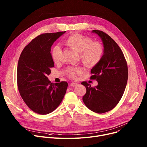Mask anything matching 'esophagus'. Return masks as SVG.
Instances as JSON below:
<instances>
[{
	"mask_svg": "<svg viewBox=\"0 0 147 147\" xmlns=\"http://www.w3.org/2000/svg\"><path fill=\"white\" fill-rule=\"evenodd\" d=\"M70 86H71V87H76L77 86H78V84H77V83H76V82H71V83Z\"/></svg>",
	"mask_w": 147,
	"mask_h": 147,
	"instance_id": "34e87169",
	"label": "esophagus"
}]
</instances>
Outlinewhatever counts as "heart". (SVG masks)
<instances>
[{"mask_svg": "<svg viewBox=\"0 0 147 147\" xmlns=\"http://www.w3.org/2000/svg\"><path fill=\"white\" fill-rule=\"evenodd\" d=\"M63 44L79 53L81 62L88 67L97 65L103 54V48L100 43L92 42L91 38L80 34L70 35L65 39ZM60 54V48L59 47H55L52 52V57L55 63L59 62ZM81 72L82 70L80 67H70L67 69V75L71 78H75Z\"/></svg>", "mask_w": 147, "mask_h": 147, "instance_id": "obj_1", "label": "heart"}]
</instances>
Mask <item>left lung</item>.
<instances>
[{
  "label": "left lung",
  "instance_id": "obj_1",
  "mask_svg": "<svg viewBox=\"0 0 147 147\" xmlns=\"http://www.w3.org/2000/svg\"><path fill=\"white\" fill-rule=\"evenodd\" d=\"M103 44V55L100 61L91 70V80L98 81L92 87L86 81L82 82L87 90L82 98L86 106L97 113L113 109L121 99L128 80V67L123 53L116 42L107 34L92 30Z\"/></svg>",
  "mask_w": 147,
  "mask_h": 147
}]
</instances>
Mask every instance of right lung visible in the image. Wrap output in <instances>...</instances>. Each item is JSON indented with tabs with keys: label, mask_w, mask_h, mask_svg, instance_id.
I'll return each instance as SVG.
<instances>
[{
	"label": "right lung",
	"mask_w": 147,
	"mask_h": 147,
	"mask_svg": "<svg viewBox=\"0 0 147 147\" xmlns=\"http://www.w3.org/2000/svg\"><path fill=\"white\" fill-rule=\"evenodd\" d=\"M65 32L37 36L24 48L18 60L17 81L20 94L28 107L40 115L55 111L66 92L67 82L53 84L47 77L54 67L51 48Z\"/></svg>",
	"instance_id": "add662e5"
}]
</instances>
